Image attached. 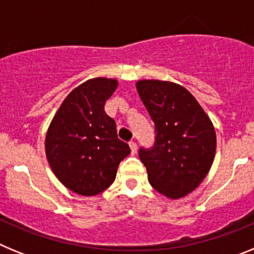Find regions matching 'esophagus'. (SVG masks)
<instances>
[{"label":"esophagus","instance_id":"34e87169","mask_svg":"<svg viewBox=\"0 0 254 254\" xmlns=\"http://www.w3.org/2000/svg\"><path fill=\"white\" fill-rule=\"evenodd\" d=\"M129 147H131V152L133 155L136 154V152H137V143H136V142L131 141V142H129Z\"/></svg>","mask_w":254,"mask_h":254}]
</instances>
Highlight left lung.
<instances>
[{"instance_id":"left-lung-1","label":"left lung","mask_w":254,"mask_h":254,"mask_svg":"<svg viewBox=\"0 0 254 254\" xmlns=\"http://www.w3.org/2000/svg\"><path fill=\"white\" fill-rule=\"evenodd\" d=\"M136 87L156 132L154 146L138 151L150 185L169 198L187 196L212 165L216 151L214 125L181 85L140 80Z\"/></svg>"}]
</instances>
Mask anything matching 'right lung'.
I'll return each mask as SVG.
<instances>
[{
	"instance_id": "right-lung-1",
	"label": "right lung",
	"mask_w": 254,
	"mask_h": 254,
	"mask_svg": "<svg viewBox=\"0 0 254 254\" xmlns=\"http://www.w3.org/2000/svg\"><path fill=\"white\" fill-rule=\"evenodd\" d=\"M117 86V80L105 77L78 85L66 96L47 131L46 155L52 170L64 187L81 196L107 190L120 163L131 152L104 111Z\"/></svg>"
}]
</instances>
